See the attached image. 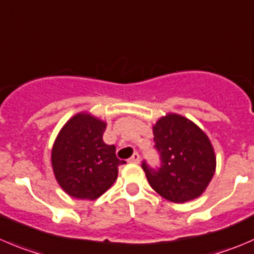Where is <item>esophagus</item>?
Returning a JSON list of instances; mask_svg holds the SVG:
<instances>
[{
  "label": "esophagus",
  "instance_id": "esophagus-1",
  "mask_svg": "<svg viewBox=\"0 0 254 254\" xmlns=\"http://www.w3.org/2000/svg\"><path fill=\"white\" fill-rule=\"evenodd\" d=\"M129 162H130V164H139V162H140V155L137 154V152H134V154H132V156L129 159Z\"/></svg>",
  "mask_w": 254,
  "mask_h": 254
}]
</instances>
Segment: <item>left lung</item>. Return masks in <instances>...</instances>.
Instances as JSON below:
<instances>
[{
	"instance_id": "8db88e82",
	"label": "left lung",
	"mask_w": 254,
	"mask_h": 254,
	"mask_svg": "<svg viewBox=\"0 0 254 254\" xmlns=\"http://www.w3.org/2000/svg\"><path fill=\"white\" fill-rule=\"evenodd\" d=\"M161 167L142 164L150 186L167 201L185 203L206 191L216 171V154L210 137L192 120L167 113L152 125Z\"/></svg>"
}]
</instances>
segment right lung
<instances>
[{
  "mask_svg": "<svg viewBox=\"0 0 254 254\" xmlns=\"http://www.w3.org/2000/svg\"><path fill=\"white\" fill-rule=\"evenodd\" d=\"M107 122L80 112L59 130L53 142L51 162L54 177L65 193L79 200H97L118 179L125 164L115 155L114 145L105 144Z\"/></svg>",
  "mask_w": 254,
  "mask_h": 254,
  "instance_id": "add662e5",
  "label": "right lung"
}]
</instances>
